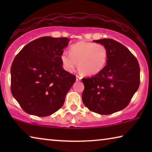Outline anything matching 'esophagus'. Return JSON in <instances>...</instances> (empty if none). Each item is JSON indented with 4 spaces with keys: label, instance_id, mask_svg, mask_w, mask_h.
<instances>
[{
    "label": "esophagus",
    "instance_id": "34e87169",
    "mask_svg": "<svg viewBox=\"0 0 152 152\" xmlns=\"http://www.w3.org/2000/svg\"><path fill=\"white\" fill-rule=\"evenodd\" d=\"M81 80H82V77L79 76V75H77L76 76V80L77 81V82H79V81H80Z\"/></svg>",
    "mask_w": 152,
    "mask_h": 152
}]
</instances>
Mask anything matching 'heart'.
<instances>
[{"mask_svg": "<svg viewBox=\"0 0 152 152\" xmlns=\"http://www.w3.org/2000/svg\"><path fill=\"white\" fill-rule=\"evenodd\" d=\"M108 59V51L104 45L88 41L72 44L70 53L64 51L61 61L66 71L72 72L77 66L87 75H94L104 68Z\"/></svg>", "mask_w": 152, "mask_h": 152, "instance_id": "obj_1", "label": "heart"}]
</instances>
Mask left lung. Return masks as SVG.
I'll return each instance as SVG.
<instances>
[{"label": "left lung", "instance_id": "obj_1", "mask_svg": "<svg viewBox=\"0 0 152 152\" xmlns=\"http://www.w3.org/2000/svg\"><path fill=\"white\" fill-rule=\"evenodd\" d=\"M107 48L104 68L93 77L83 78L82 101L91 111L109 115L127 107L140 86V66L128 48L111 39L93 41Z\"/></svg>", "mask_w": 152, "mask_h": 152}]
</instances>
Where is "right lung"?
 Here are the masks:
<instances>
[{"mask_svg": "<svg viewBox=\"0 0 152 152\" xmlns=\"http://www.w3.org/2000/svg\"><path fill=\"white\" fill-rule=\"evenodd\" d=\"M67 37H43L17 54L11 66V91L30 115L45 117L61 109L76 76L64 70L61 55Z\"/></svg>", "mask_w": 152, "mask_h": 152, "instance_id": "1", "label": "right lung"}]
</instances>
